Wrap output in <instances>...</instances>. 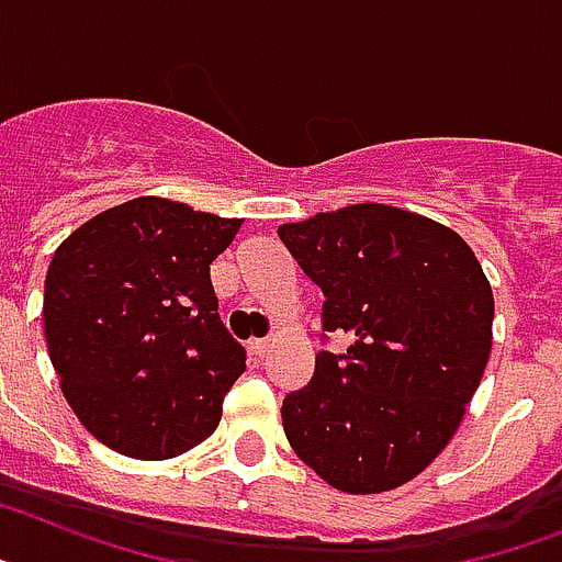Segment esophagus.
I'll return each mask as SVG.
<instances>
[{
  "mask_svg": "<svg viewBox=\"0 0 562 562\" xmlns=\"http://www.w3.org/2000/svg\"><path fill=\"white\" fill-rule=\"evenodd\" d=\"M247 347H249V353L261 359V356H267V350H270V338H249Z\"/></svg>",
  "mask_w": 562,
  "mask_h": 562,
  "instance_id": "obj_1",
  "label": "esophagus"
}]
</instances>
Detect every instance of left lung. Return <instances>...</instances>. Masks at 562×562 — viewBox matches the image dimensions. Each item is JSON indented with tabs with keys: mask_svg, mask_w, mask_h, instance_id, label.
<instances>
[{
	"mask_svg": "<svg viewBox=\"0 0 562 562\" xmlns=\"http://www.w3.org/2000/svg\"><path fill=\"white\" fill-rule=\"evenodd\" d=\"M278 238L324 292L322 330L350 336L286 393L292 451L347 494L398 488L442 453L480 387L488 278L457 232L384 203L318 212Z\"/></svg>",
	"mask_w": 562,
	"mask_h": 562,
	"instance_id": "1",
	"label": "left lung"
}]
</instances>
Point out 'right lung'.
<instances>
[{
  "label": "right lung",
  "mask_w": 562,
  "mask_h": 562,
  "mask_svg": "<svg viewBox=\"0 0 562 562\" xmlns=\"http://www.w3.org/2000/svg\"><path fill=\"white\" fill-rule=\"evenodd\" d=\"M166 198H134L71 232L45 276L50 364L111 451L171 459L217 428L247 353L217 315L209 263L238 235Z\"/></svg>",
  "instance_id": "add662e5"
}]
</instances>
